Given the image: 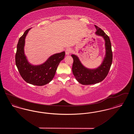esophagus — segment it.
Returning a JSON list of instances; mask_svg holds the SVG:
<instances>
[{
  "instance_id": "1",
  "label": "esophagus",
  "mask_w": 134,
  "mask_h": 134,
  "mask_svg": "<svg viewBox=\"0 0 134 134\" xmlns=\"http://www.w3.org/2000/svg\"><path fill=\"white\" fill-rule=\"evenodd\" d=\"M72 50L71 48H67L65 50V53H66V55H69L70 53L72 52Z\"/></svg>"
}]
</instances>
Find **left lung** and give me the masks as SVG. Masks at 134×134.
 <instances>
[{
  "label": "left lung",
  "mask_w": 134,
  "mask_h": 134,
  "mask_svg": "<svg viewBox=\"0 0 134 134\" xmlns=\"http://www.w3.org/2000/svg\"><path fill=\"white\" fill-rule=\"evenodd\" d=\"M96 34L102 36L105 40L106 53L102 64L97 68L90 69L81 64L78 57L72 55L73 59L72 72L78 82L83 85H91L102 81L108 74L113 61V52L109 38L102 30L96 25Z\"/></svg>",
  "instance_id": "left-lung-1"
}]
</instances>
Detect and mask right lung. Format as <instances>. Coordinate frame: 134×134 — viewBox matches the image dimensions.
Instances as JSON below:
<instances>
[{
	"label": "right lung",
	"instance_id": "obj_1",
	"mask_svg": "<svg viewBox=\"0 0 134 134\" xmlns=\"http://www.w3.org/2000/svg\"><path fill=\"white\" fill-rule=\"evenodd\" d=\"M31 28L26 30L19 38L15 54V64L20 76L27 83L43 86L51 82L55 76L58 66L65 57L62 52L52 55L44 63L32 65L27 60L24 53L25 38Z\"/></svg>",
	"mask_w": 134,
	"mask_h": 134
}]
</instances>
